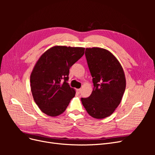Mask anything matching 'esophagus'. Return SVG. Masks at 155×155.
I'll list each match as a JSON object with an SVG mask.
<instances>
[{"instance_id": "34e87169", "label": "esophagus", "mask_w": 155, "mask_h": 155, "mask_svg": "<svg viewBox=\"0 0 155 155\" xmlns=\"http://www.w3.org/2000/svg\"><path fill=\"white\" fill-rule=\"evenodd\" d=\"M81 89H77V92L78 93V94H80L81 93Z\"/></svg>"}]
</instances>
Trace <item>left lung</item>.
<instances>
[{"instance_id":"1","label":"left lung","mask_w":155,"mask_h":155,"mask_svg":"<svg viewBox=\"0 0 155 155\" xmlns=\"http://www.w3.org/2000/svg\"><path fill=\"white\" fill-rule=\"evenodd\" d=\"M85 57L94 88L90 96L81 98L82 104L93 118H105L113 113L122 99L126 87L124 70L105 49L86 48Z\"/></svg>"}]
</instances>
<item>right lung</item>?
<instances>
[{
  "label": "right lung",
  "mask_w": 155,
  "mask_h": 155,
  "mask_svg": "<svg viewBox=\"0 0 155 155\" xmlns=\"http://www.w3.org/2000/svg\"><path fill=\"white\" fill-rule=\"evenodd\" d=\"M84 52V48L55 46L37 61L30 76L31 91L45 114L57 116L66 110L76 94L68 83L69 70Z\"/></svg>",
  "instance_id": "1"
}]
</instances>
